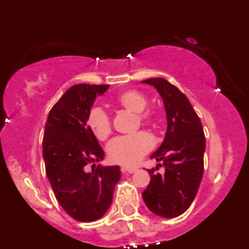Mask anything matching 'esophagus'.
Wrapping results in <instances>:
<instances>
[{
    "label": "esophagus",
    "instance_id": "34e87169",
    "mask_svg": "<svg viewBox=\"0 0 249 249\" xmlns=\"http://www.w3.org/2000/svg\"><path fill=\"white\" fill-rule=\"evenodd\" d=\"M121 171L123 173L127 172V173H134L137 171L136 167H127V166H122L121 167Z\"/></svg>",
    "mask_w": 249,
    "mask_h": 249
}]
</instances>
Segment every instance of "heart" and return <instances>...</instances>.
<instances>
[{"label":"heart","mask_w":249,"mask_h":249,"mask_svg":"<svg viewBox=\"0 0 249 249\" xmlns=\"http://www.w3.org/2000/svg\"><path fill=\"white\" fill-rule=\"evenodd\" d=\"M147 98L144 93L137 90H125L117 95L113 104L117 107L136 113L137 119L142 125L150 127L157 126V117L153 110L147 107ZM88 126L98 141H105L112 131L111 119L102 108H91L88 115ZM153 142L150 136L139 132L133 136L118 137L107 145V152L111 161L115 164L132 166L138 164L142 157L152 150Z\"/></svg>","instance_id":"b5f03b06"}]
</instances>
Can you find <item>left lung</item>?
Masks as SVG:
<instances>
[{"label":"left lung","mask_w":249,"mask_h":249,"mask_svg":"<svg viewBox=\"0 0 249 249\" xmlns=\"http://www.w3.org/2000/svg\"><path fill=\"white\" fill-rule=\"evenodd\" d=\"M142 83L158 90L167 117L164 142L151 156V159L160 161L158 166H164L165 173L147 170L151 181L142 199L152 213L176 218L191 206L201 182L206 147L204 130L190 101L178 88L160 77Z\"/></svg>","instance_id":"left-lung-1"}]
</instances>
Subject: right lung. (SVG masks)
<instances>
[{"instance_id": "right-lung-1", "label": "right lung", "mask_w": 249, "mask_h": 249, "mask_svg": "<svg viewBox=\"0 0 249 249\" xmlns=\"http://www.w3.org/2000/svg\"><path fill=\"white\" fill-rule=\"evenodd\" d=\"M107 88L105 84L73 85L53 105L45 123V173L58 204L77 221L102 218L121 179L119 166L98 165L91 172L85 170L87 165L104 158V151L88 126V115L96 97Z\"/></svg>"}]
</instances>
